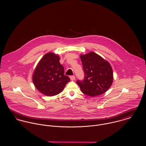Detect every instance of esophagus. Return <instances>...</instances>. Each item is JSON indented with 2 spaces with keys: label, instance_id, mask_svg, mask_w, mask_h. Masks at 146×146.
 Listing matches in <instances>:
<instances>
[{
  "label": "esophagus",
  "instance_id": "34e87169",
  "mask_svg": "<svg viewBox=\"0 0 146 146\" xmlns=\"http://www.w3.org/2000/svg\"><path fill=\"white\" fill-rule=\"evenodd\" d=\"M70 79H71V80H72V81H73V80H74L75 79V76H70Z\"/></svg>",
  "mask_w": 146,
  "mask_h": 146
}]
</instances>
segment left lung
<instances>
[{
	"label": "left lung",
	"mask_w": 146,
	"mask_h": 146,
	"mask_svg": "<svg viewBox=\"0 0 146 146\" xmlns=\"http://www.w3.org/2000/svg\"><path fill=\"white\" fill-rule=\"evenodd\" d=\"M84 72L83 80H77L84 94L96 97L105 93L113 82V71L109 62L91 52L80 55Z\"/></svg>",
	"instance_id": "1"
}]
</instances>
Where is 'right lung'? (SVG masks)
<instances>
[{
	"label": "right lung",
	"instance_id": "obj_1",
	"mask_svg": "<svg viewBox=\"0 0 146 146\" xmlns=\"http://www.w3.org/2000/svg\"><path fill=\"white\" fill-rule=\"evenodd\" d=\"M70 81V78L64 74V67L60 62V57L52 52L42 57L33 76L36 88L46 96L59 94Z\"/></svg>",
	"mask_w": 146,
	"mask_h": 146
}]
</instances>
